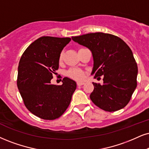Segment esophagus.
Returning <instances> with one entry per match:
<instances>
[{
  "label": "esophagus",
  "instance_id": "esophagus-1",
  "mask_svg": "<svg viewBox=\"0 0 149 149\" xmlns=\"http://www.w3.org/2000/svg\"><path fill=\"white\" fill-rule=\"evenodd\" d=\"M84 84V82H81V81H78L77 82V86H82Z\"/></svg>",
  "mask_w": 149,
  "mask_h": 149
}]
</instances>
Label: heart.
<instances>
[{"label":"heart","mask_w":149,"mask_h":149,"mask_svg":"<svg viewBox=\"0 0 149 149\" xmlns=\"http://www.w3.org/2000/svg\"><path fill=\"white\" fill-rule=\"evenodd\" d=\"M62 55H61L60 60H61ZM68 76L75 80L81 81L83 80L85 77V72L79 68H72L68 71Z\"/></svg>","instance_id":"b5f03b06"}]
</instances>
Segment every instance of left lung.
<instances>
[{"label":"left lung","mask_w":149,"mask_h":149,"mask_svg":"<svg viewBox=\"0 0 149 149\" xmlns=\"http://www.w3.org/2000/svg\"><path fill=\"white\" fill-rule=\"evenodd\" d=\"M72 39L91 51V74L95 77L104 76L103 85L93 83L92 102L108 112L125 107L137 87L138 72L131 48L120 38L103 32L72 36Z\"/></svg>","instance_id":"obj_1"}]
</instances>
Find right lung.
I'll return each mask as SVG.
<instances>
[{"instance_id":"obj_1","label":"right lung","mask_w":149,"mask_h":149,"mask_svg":"<svg viewBox=\"0 0 149 149\" xmlns=\"http://www.w3.org/2000/svg\"><path fill=\"white\" fill-rule=\"evenodd\" d=\"M70 38L41 36L29 45L18 68L17 86L27 109L40 118L53 120L66 111L77 84L68 77L61 86L51 84L61 52Z\"/></svg>"}]
</instances>
